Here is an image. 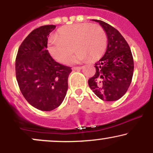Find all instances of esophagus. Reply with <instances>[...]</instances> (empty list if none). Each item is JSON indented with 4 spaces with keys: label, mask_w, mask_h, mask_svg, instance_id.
<instances>
[{
    "label": "esophagus",
    "mask_w": 153,
    "mask_h": 153,
    "mask_svg": "<svg viewBox=\"0 0 153 153\" xmlns=\"http://www.w3.org/2000/svg\"><path fill=\"white\" fill-rule=\"evenodd\" d=\"M82 68H83V67H82V66L74 67V68H73V71H80V70H81Z\"/></svg>",
    "instance_id": "1"
}]
</instances>
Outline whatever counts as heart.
<instances>
[{
  "label": "heart",
  "mask_w": 153,
  "mask_h": 153,
  "mask_svg": "<svg viewBox=\"0 0 153 153\" xmlns=\"http://www.w3.org/2000/svg\"><path fill=\"white\" fill-rule=\"evenodd\" d=\"M107 36L101 26L89 23L73 24L60 28L48 42V50L52 57L61 63L69 60L75 48L78 50L73 62L96 60L104 53Z\"/></svg>",
  "instance_id": "b5f03b06"
}]
</instances>
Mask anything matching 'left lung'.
Masks as SVG:
<instances>
[{
  "instance_id": "obj_1",
  "label": "left lung",
  "mask_w": 153,
  "mask_h": 153,
  "mask_svg": "<svg viewBox=\"0 0 153 153\" xmlns=\"http://www.w3.org/2000/svg\"><path fill=\"white\" fill-rule=\"evenodd\" d=\"M99 22L108 39L104 55L95 64L96 73L88 80L91 89L99 99L117 101L126 94L134 72V61L130 47L119 31L103 21Z\"/></svg>"
}]
</instances>
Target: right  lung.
<instances>
[{
    "instance_id": "obj_1",
    "label": "right lung",
    "mask_w": 153,
    "mask_h": 153,
    "mask_svg": "<svg viewBox=\"0 0 153 153\" xmlns=\"http://www.w3.org/2000/svg\"><path fill=\"white\" fill-rule=\"evenodd\" d=\"M54 25L33 30L19 47L16 58V77L25 99L41 111L57 108L65 97L71 67L56 62L47 48Z\"/></svg>"
}]
</instances>
